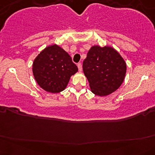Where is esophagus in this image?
<instances>
[{"label": "esophagus", "mask_w": 155, "mask_h": 155, "mask_svg": "<svg viewBox=\"0 0 155 155\" xmlns=\"http://www.w3.org/2000/svg\"><path fill=\"white\" fill-rule=\"evenodd\" d=\"M77 66H78V68H79V71H82V66H81V64L80 63H78Z\"/></svg>", "instance_id": "obj_1"}]
</instances>
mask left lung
<instances>
[{
    "label": "left lung",
    "mask_w": 155,
    "mask_h": 155,
    "mask_svg": "<svg viewBox=\"0 0 155 155\" xmlns=\"http://www.w3.org/2000/svg\"><path fill=\"white\" fill-rule=\"evenodd\" d=\"M127 65L122 56L108 46H93L83 61V71L92 93L106 96L121 86Z\"/></svg>",
    "instance_id": "left-lung-1"
}]
</instances>
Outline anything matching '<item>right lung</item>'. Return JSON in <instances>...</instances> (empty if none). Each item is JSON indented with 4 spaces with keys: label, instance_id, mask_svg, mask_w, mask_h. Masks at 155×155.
I'll use <instances>...</instances> for the list:
<instances>
[{
    "label": "right lung",
    "instance_id": "right-lung-1",
    "mask_svg": "<svg viewBox=\"0 0 155 155\" xmlns=\"http://www.w3.org/2000/svg\"><path fill=\"white\" fill-rule=\"evenodd\" d=\"M77 71L78 68L70 55L57 44L46 47L33 63L36 82L43 90L51 93L65 90L71 76Z\"/></svg>",
    "mask_w": 155,
    "mask_h": 155
}]
</instances>
